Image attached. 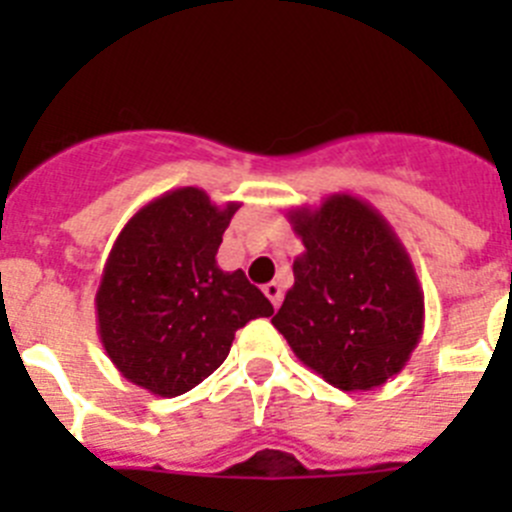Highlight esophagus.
<instances>
[{"label":"esophagus","instance_id":"34e87169","mask_svg":"<svg viewBox=\"0 0 512 512\" xmlns=\"http://www.w3.org/2000/svg\"><path fill=\"white\" fill-rule=\"evenodd\" d=\"M264 295L269 297L271 305L279 307V305H282V284H279V282L264 284Z\"/></svg>","mask_w":512,"mask_h":512}]
</instances>
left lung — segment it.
Wrapping results in <instances>:
<instances>
[{
	"instance_id": "left-lung-1",
	"label": "left lung",
	"mask_w": 512,
	"mask_h": 512,
	"mask_svg": "<svg viewBox=\"0 0 512 512\" xmlns=\"http://www.w3.org/2000/svg\"><path fill=\"white\" fill-rule=\"evenodd\" d=\"M287 220L305 251L271 323L338 390L382 387L423 336V289L408 251L379 210L348 192L295 207Z\"/></svg>"
}]
</instances>
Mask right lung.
Returning <instances> with one entry per match:
<instances>
[{"instance_id": "right-lung-1", "label": "right lung", "mask_w": 512, "mask_h": 512, "mask_svg": "<svg viewBox=\"0 0 512 512\" xmlns=\"http://www.w3.org/2000/svg\"><path fill=\"white\" fill-rule=\"evenodd\" d=\"M238 207L215 205L205 189H171L130 217L107 256L94 297L99 341L151 395L197 387L228 359L235 330L274 312L241 269L215 261Z\"/></svg>"}]
</instances>
